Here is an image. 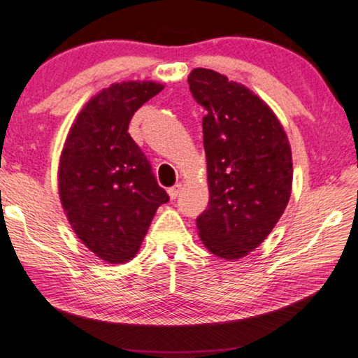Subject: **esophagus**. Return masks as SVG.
Instances as JSON below:
<instances>
[{
	"mask_svg": "<svg viewBox=\"0 0 358 358\" xmlns=\"http://www.w3.org/2000/svg\"><path fill=\"white\" fill-rule=\"evenodd\" d=\"M180 189H182V185H180V184H176L174 187H171V189H168V195H169V198H171V199H176V198H178Z\"/></svg>",
	"mask_w": 358,
	"mask_h": 358,
	"instance_id": "34e87169",
	"label": "esophagus"
}]
</instances>
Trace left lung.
I'll list each match as a JSON object with an SVG mask.
<instances>
[{"label":"left lung","mask_w":358,"mask_h":358,"mask_svg":"<svg viewBox=\"0 0 358 358\" xmlns=\"http://www.w3.org/2000/svg\"><path fill=\"white\" fill-rule=\"evenodd\" d=\"M190 92L204 106L209 206L196 218L204 247L241 259L259 247L289 201L292 155L275 113L241 83L193 69Z\"/></svg>","instance_id":"obj_1"}]
</instances>
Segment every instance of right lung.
<instances>
[{
	"instance_id": "right-lung-1",
	"label": "right lung",
	"mask_w": 358,
	"mask_h": 358,
	"mask_svg": "<svg viewBox=\"0 0 358 358\" xmlns=\"http://www.w3.org/2000/svg\"><path fill=\"white\" fill-rule=\"evenodd\" d=\"M162 90L155 81L102 90L78 113L62 148V209L78 239L110 264L134 258L159 206L169 199L127 131L135 111Z\"/></svg>"
}]
</instances>
